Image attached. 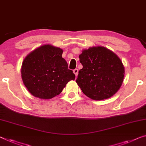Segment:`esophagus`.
I'll list each match as a JSON object with an SVG mask.
<instances>
[{"instance_id": "1", "label": "esophagus", "mask_w": 146, "mask_h": 146, "mask_svg": "<svg viewBox=\"0 0 146 146\" xmlns=\"http://www.w3.org/2000/svg\"><path fill=\"white\" fill-rule=\"evenodd\" d=\"M73 73H74V74H75V75L76 77H77V76L78 75V73H79V70H78L77 69H74V70H73Z\"/></svg>"}]
</instances>
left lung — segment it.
<instances>
[{
  "mask_svg": "<svg viewBox=\"0 0 146 146\" xmlns=\"http://www.w3.org/2000/svg\"><path fill=\"white\" fill-rule=\"evenodd\" d=\"M82 69L76 80L82 92L94 100L110 98L123 83L125 67L114 52L104 46L83 50L79 55Z\"/></svg>",
  "mask_w": 146,
  "mask_h": 146,
  "instance_id": "obj_1",
  "label": "left lung"
}]
</instances>
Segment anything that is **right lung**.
<instances>
[{
    "label": "right lung",
    "mask_w": 146,
    "mask_h": 146,
    "mask_svg": "<svg viewBox=\"0 0 146 146\" xmlns=\"http://www.w3.org/2000/svg\"><path fill=\"white\" fill-rule=\"evenodd\" d=\"M63 50L44 44L28 54L22 63L23 82L35 97L48 100L60 94L66 84L75 80L73 71L62 58Z\"/></svg>",
    "instance_id": "right-lung-1"
}]
</instances>
